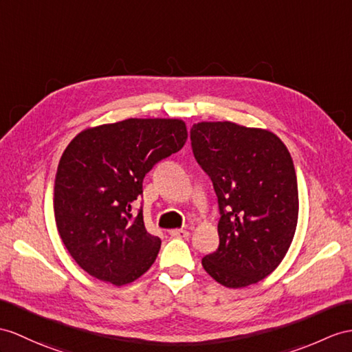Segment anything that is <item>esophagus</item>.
Masks as SVG:
<instances>
[{
  "mask_svg": "<svg viewBox=\"0 0 352 352\" xmlns=\"http://www.w3.org/2000/svg\"><path fill=\"white\" fill-rule=\"evenodd\" d=\"M170 236L171 237H177V239H186L188 236H190V231L186 230H170Z\"/></svg>",
  "mask_w": 352,
  "mask_h": 352,
  "instance_id": "esophagus-1",
  "label": "esophagus"
}]
</instances>
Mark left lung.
Returning <instances> with one entry per match:
<instances>
[{
	"mask_svg": "<svg viewBox=\"0 0 352 352\" xmlns=\"http://www.w3.org/2000/svg\"><path fill=\"white\" fill-rule=\"evenodd\" d=\"M191 146L221 213L219 246L203 267L227 288L256 284L284 260L296 233L293 158L276 134L228 121L194 124Z\"/></svg>",
	"mask_w": 352,
	"mask_h": 352,
	"instance_id": "8db88e82",
	"label": "left lung"
}]
</instances>
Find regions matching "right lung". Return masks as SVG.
I'll return each instance as SVG.
<instances>
[{
	"label": "right lung",
	"instance_id": "obj_1",
	"mask_svg": "<svg viewBox=\"0 0 352 352\" xmlns=\"http://www.w3.org/2000/svg\"><path fill=\"white\" fill-rule=\"evenodd\" d=\"M181 119H125L87 128L59 160L54 188L56 227L67 251L91 276L125 285L155 261L161 239L131 204L158 161L184 148Z\"/></svg>",
	"mask_w": 352,
	"mask_h": 352
}]
</instances>
